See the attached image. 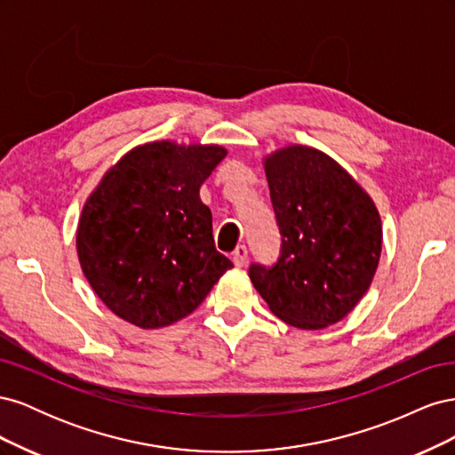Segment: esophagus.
<instances>
[{"instance_id": "34e87169", "label": "esophagus", "mask_w": 455, "mask_h": 455, "mask_svg": "<svg viewBox=\"0 0 455 455\" xmlns=\"http://www.w3.org/2000/svg\"><path fill=\"white\" fill-rule=\"evenodd\" d=\"M246 258H249V251H246L244 244H239L235 251H233V264L237 267H243L246 264Z\"/></svg>"}]
</instances>
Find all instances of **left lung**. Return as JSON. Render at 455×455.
I'll list each match as a JSON object with an SVG mask.
<instances>
[{
  "instance_id": "left-lung-1",
  "label": "left lung",
  "mask_w": 455,
  "mask_h": 455,
  "mask_svg": "<svg viewBox=\"0 0 455 455\" xmlns=\"http://www.w3.org/2000/svg\"><path fill=\"white\" fill-rule=\"evenodd\" d=\"M281 235L273 266L249 277L281 321L319 330L366 294L381 254V220L366 191L319 149L288 146L264 163Z\"/></svg>"
}]
</instances>
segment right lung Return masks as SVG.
I'll use <instances>...</instances> for the list:
<instances>
[{
    "mask_svg": "<svg viewBox=\"0 0 455 455\" xmlns=\"http://www.w3.org/2000/svg\"><path fill=\"white\" fill-rule=\"evenodd\" d=\"M228 156L220 146L149 142L134 148L87 199L77 256L106 307L140 328L196 311L233 267L216 251L201 184Z\"/></svg>",
    "mask_w": 455,
    "mask_h": 455,
    "instance_id": "right-lung-1",
    "label": "right lung"
}]
</instances>
